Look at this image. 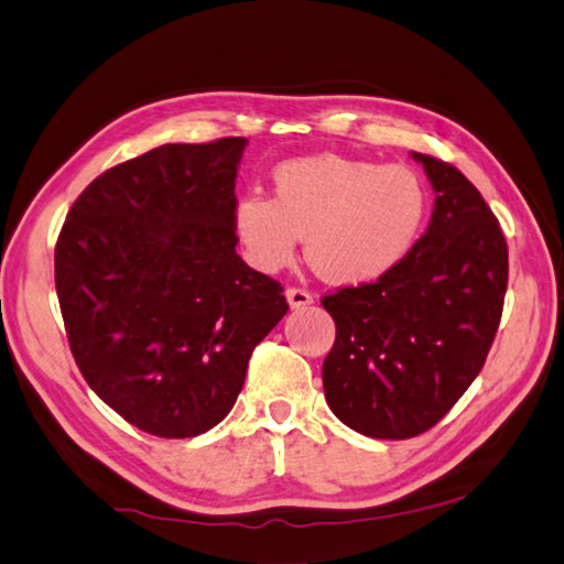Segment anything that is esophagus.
I'll return each instance as SVG.
<instances>
[{
  "instance_id": "obj_1",
  "label": "esophagus",
  "mask_w": 564,
  "mask_h": 564,
  "mask_svg": "<svg viewBox=\"0 0 564 564\" xmlns=\"http://www.w3.org/2000/svg\"><path fill=\"white\" fill-rule=\"evenodd\" d=\"M285 297H289V303H291L293 311H297V307H305V305L313 303L311 291H307V289H297V285H291V289L285 291Z\"/></svg>"
}]
</instances>
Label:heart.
Returning <instances> with one entry per match:
<instances>
[{
  "label": "heart",
  "instance_id": "b5f03b06",
  "mask_svg": "<svg viewBox=\"0 0 564 564\" xmlns=\"http://www.w3.org/2000/svg\"><path fill=\"white\" fill-rule=\"evenodd\" d=\"M427 213V185L411 165L317 153L281 163L273 171V197L241 195L235 231L261 271L289 267L307 237V261L319 279L361 285L403 263Z\"/></svg>",
  "mask_w": 564,
  "mask_h": 564
}]
</instances>
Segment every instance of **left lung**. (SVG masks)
<instances>
[{
  "label": "left lung",
  "mask_w": 564,
  "mask_h": 564,
  "mask_svg": "<svg viewBox=\"0 0 564 564\" xmlns=\"http://www.w3.org/2000/svg\"><path fill=\"white\" fill-rule=\"evenodd\" d=\"M435 191L425 235L383 279L323 295L337 335L325 399L347 427L379 440L423 435L487 361L509 285L499 219L455 165L423 153Z\"/></svg>",
  "instance_id": "8db88e82"
}]
</instances>
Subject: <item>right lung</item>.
Wrapping results in <instances>:
<instances>
[{
    "label": "right lung",
    "mask_w": 564,
    "mask_h": 564,
    "mask_svg": "<svg viewBox=\"0 0 564 564\" xmlns=\"http://www.w3.org/2000/svg\"><path fill=\"white\" fill-rule=\"evenodd\" d=\"M247 139L165 143L85 187L55 241V291L77 369L143 433L215 427L253 347L289 313L283 285L237 253Z\"/></svg>",
    "instance_id": "right-lung-1"
}]
</instances>
